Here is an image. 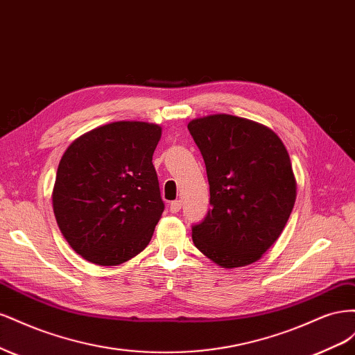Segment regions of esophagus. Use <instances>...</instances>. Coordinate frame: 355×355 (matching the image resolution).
<instances>
[{"mask_svg": "<svg viewBox=\"0 0 355 355\" xmlns=\"http://www.w3.org/2000/svg\"><path fill=\"white\" fill-rule=\"evenodd\" d=\"M180 207H182V201L180 200H175V201L170 202V211L171 213H178L180 210Z\"/></svg>", "mask_w": 355, "mask_h": 355, "instance_id": "obj_1", "label": "esophagus"}]
</instances>
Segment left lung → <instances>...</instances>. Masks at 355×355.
I'll return each instance as SVG.
<instances>
[{
  "label": "left lung",
  "instance_id": "8db88e82",
  "mask_svg": "<svg viewBox=\"0 0 355 355\" xmlns=\"http://www.w3.org/2000/svg\"><path fill=\"white\" fill-rule=\"evenodd\" d=\"M206 164L210 210L192 225L197 249L223 268L256 262L280 237L296 200L287 149L270 128L218 114L188 124Z\"/></svg>",
  "mask_w": 355,
  "mask_h": 355
}]
</instances>
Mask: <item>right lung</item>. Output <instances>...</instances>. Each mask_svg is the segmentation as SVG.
<instances>
[{
    "label": "right lung",
    "instance_id": "right-lung-1",
    "mask_svg": "<svg viewBox=\"0 0 355 355\" xmlns=\"http://www.w3.org/2000/svg\"><path fill=\"white\" fill-rule=\"evenodd\" d=\"M159 137L157 124L118 121L83 135L63 154L53 210L85 261L120 265L151 241L164 210L153 164Z\"/></svg>",
    "mask_w": 355,
    "mask_h": 355
}]
</instances>
